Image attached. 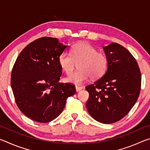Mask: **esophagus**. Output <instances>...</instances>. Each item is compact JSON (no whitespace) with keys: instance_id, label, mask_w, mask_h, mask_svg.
<instances>
[{"instance_id":"esophagus-1","label":"esophagus","mask_w":150,"mask_h":150,"mask_svg":"<svg viewBox=\"0 0 150 150\" xmlns=\"http://www.w3.org/2000/svg\"><path fill=\"white\" fill-rule=\"evenodd\" d=\"M83 88V87H81V86H76L75 87V89L77 92H79V91H80L81 90H82Z\"/></svg>"}]
</instances>
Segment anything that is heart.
I'll return each instance as SVG.
<instances>
[{"mask_svg": "<svg viewBox=\"0 0 150 150\" xmlns=\"http://www.w3.org/2000/svg\"><path fill=\"white\" fill-rule=\"evenodd\" d=\"M79 69L73 72L66 77L67 82L81 85L92 78H98L105 73L108 65L106 55L98 52L95 47L88 43L75 44L71 50V54L63 52L58 57V63L63 71L69 74L74 69L75 62H79Z\"/></svg>", "mask_w": 150, "mask_h": 150, "instance_id": "1", "label": "heart"}]
</instances>
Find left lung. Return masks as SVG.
I'll use <instances>...</instances> for the list:
<instances>
[{"label": "left lung", "mask_w": 150, "mask_h": 150, "mask_svg": "<svg viewBox=\"0 0 150 150\" xmlns=\"http://www.w3.org/2000/svg\"><path fill=\"white\" fill-rule=\"evenodd\" d=\"M103 48L108 60L107 69L85 87L89 93L86 106L95 120L112 124L124 118L135 105L142 77L136 59L122 45L111 43Z\"/></svg>", "instance_id": "1"}]
</instances>
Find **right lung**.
<instances>
[{
	"label": "right lung",
	"mask_w": 150,
	"mask_h": 150,
	"mask_svg": "<svg viewBox=\"0 0 150 150\" xmlns=\"http://www.w3.org/2000/svg\"><path fill=\"white\" fill-rule=\"evenodd\" d=\"M67 47L55 38L35 40L22 51L12 68L11 87L18 107L38 122L57 118L67 98L76 93L74 85L59 83L62 69L58 57Z\"/></svg>",
	"instance_id": "1"
}]
</instances>
